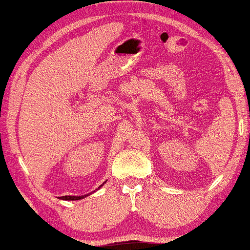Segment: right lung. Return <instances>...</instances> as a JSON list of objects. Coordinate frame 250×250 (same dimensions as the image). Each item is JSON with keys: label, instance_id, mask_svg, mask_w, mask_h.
<instances>
[{"label": "right lung", "instance_id": "1", "mask_svg": "<svg viewBox=\"0 0 250 250\" xmlns=\"http://www.w3.org/2000/svg\"><path fill=\"white\" fill-rule=\"evenodd\" d=\"M99 188H100V186H99ZM60 198H62V199H64V200H79L83 197H73V195H65V197H60Z\"/></svg>", "mask_w": 250, "mask_h": 250}]
</instances>
